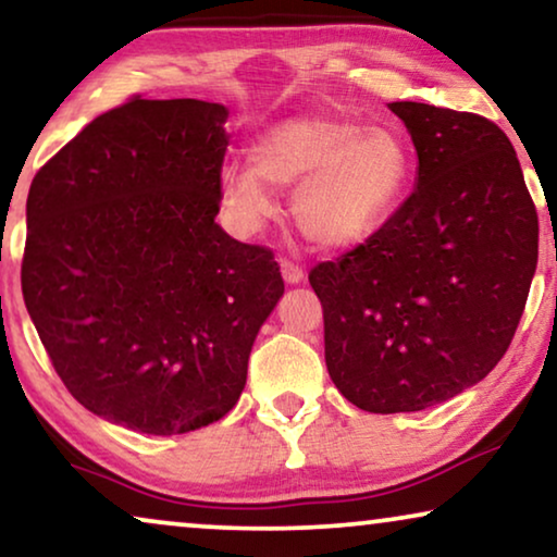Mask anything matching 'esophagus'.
I'll return each mask as SVG.
<instances>
[{
  "label": "esophagus",
  "instance_id": "1",
  "mask_svg": "<svg viewBox=\"0 0 557 557\" xmlns=\"http://www.w3.org/2000/svg\"><path fill=\"white\" fill-rule=\"evenodd\" d=\"M280 272H283L285 283H290V285H298V283H302V277H306L302 267L298 262H293V259H287V257L280 259Z\"/></svg>",
  "mask_w": 557,
  "mask_h": 557
}]
</instances>
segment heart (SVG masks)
Masks as SVG:
<instances>
[{
    "mask_svg": "<svg viewBox=\"0 0 557 557\" xmlns=\"http://www.w3.org/2000/svg\"><path fill=\"white\" fill-rule=\"evenodd\" d=\"M412 160L389 129H364L338 116H298L251 147V165L221 173L224 201L242 221L274 211L270 185H295V219L321 247H346L374 232L403 201Z\"/></svg>",
    "mask_w": 557,
    "mask_h": 557,
    "instance_id": "heart-1",
    "label": "heart"
}]
</instances>
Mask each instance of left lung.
<instances>
[{
  "label": "left lung",
  "instance_id": "1",
  "mask_svg": "<svg viewBox=\"0 0 557 557\" xmlns=\"http://www.w3.org/2000/svg\"><path fill=\"white\" fill-rule=\"evenodd\" d=\"M418 185L308 280L325 367L367 412H418L484 380L515 338L537 267V211L509 137L471 111L395 101Z\"/></svg>",
  "mask_w": 557,
  "mask_h": 557
}]
</instances>
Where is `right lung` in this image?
I'll list each match as a JSON object with an SVG mask.
<instances>
[{
	"label": "right lung",
	"instance_id": "obj_1",
	"mask_svg": "<svg viewBox=\"0 0 557 557\" xmlns=\"http://www.w3.org/2000/svg\"><path fill=\"white\" fill-rule=\"evenodd\" d=\"M226 109L129 96L37 170L22 295L65 387L147 435L224 418L285 290L270 247L216 221Z\"/></svg>",
	"mask_w": 557,
	"mask_h": 557
}]
</instances>
